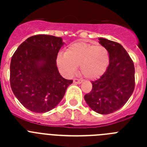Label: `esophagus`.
I'll use <instances>...</instances> for the list:
<instances>
[{
  "label": "esophagus",
  "mask_w": 147,
  "mask_h": 147,
  "mask_svg": "<svg viewBox=\"0 0 147 147\" xmlns=\"http://www.w3.org/2000/svg\"><path fill=\"white\" fill-rule=\"evenodd\" d=\"M82 82V80H78V79H74V84H81Z\"/></svg>",
  "instance_id": "esophagus-1"
}]
</instances>
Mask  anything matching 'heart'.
<instances>
[{
    "label": "heart",
    "mask_w": 147,
    "mask_h": 147,
    "mask_svg": "<svg viewBox=\"0 0 147 147\" xmlns=\"http://www.w3.org/2000/svg\"><path fill=\"white\" fill-rule=\"evenodd\" d=\"M109 64L110 54L107 48L84 42L71 44L64 54L59 53L57 57V65L63 74L72 76L80 66V72L88 80L102 76Z\"/></svg>",
    "instance_id": "b5f03b06"
}]
</instances>
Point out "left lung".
I'll list each match as a JSON object with an SVG mask.
<instances>
[{
	"label": "left lung",
	"mask_w": 147,
	"mask_h": 147,
	"mask_svg": "<svg viewBox=\"0 0 147 147\" xmlns=\"http://www.w3.org/2000/svg\"><path fill=\"white\" fill-rule=\"evenodd\" d=\"M98 40L108 50L110 64L99 79L92 82L91 91L84 98L93 111L107 115L121 108L133 93L135 67L121 44L103 37Z\"/></svg>",
	"instance_id": "1"
}]
</instances>
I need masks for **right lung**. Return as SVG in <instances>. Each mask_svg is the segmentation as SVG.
I'll list each match as a JSON object with an SVG mask.
<instances>
[{
	"instance_id": "add662e5",
	"label": "right lung",
	"mask_w": 147,
	"mask_h": 147,
	"mask_svg": "<svg viewBox=\"0 0 147 147\" xmlns=\"http://www.w3.org/2000/svg\"><path fill=\"white\" fill-rule=\"evenodd\" d=\"M62 37L47 34L28 37L13 54L10 85L19 102L34 113H46L61 102L73 80H65L57 66Z\"/></svg>"
}]
</instances>
